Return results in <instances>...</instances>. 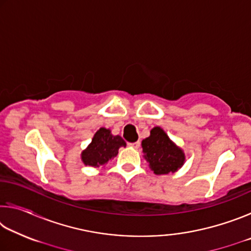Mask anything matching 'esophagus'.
Masks as SVG:
<instances>
[{
  "label": "esophagus",
  "instance_id": "1",
  "mask_svg": "<svg viewBox=\"0 0 251 251\" xmlns=\"http://www.w3.org/2000/svg\"><path fill=\"white\" fill-rule=\"evenodd\" d=\"M128 145H129L130 147L135 148V150H137V148H139V146H141V143H139V142H136V143H129Z\"/></svg>",
  "mask_w": 251,
  "mask_h": 251
}]
</instances>
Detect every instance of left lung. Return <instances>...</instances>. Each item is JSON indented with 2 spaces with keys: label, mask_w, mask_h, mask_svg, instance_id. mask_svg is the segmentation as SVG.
Instances as JSON below:
<instances>
[{
  "label": "left lung",
  "mask_w": 251,
  "mask_h": 251,
  "mask_svg": "<svg viewBox=\"0 0 251 251\" xmlns=\"http://www.w3.org/2000/svg\"><path fill=\"white\" fill-rule=\"evenodd\" d=\"M142 147L144 157L156 175L175 173L185 163V154L181 148L176 146L158 126L151 130L150 137L143 139Z\"/></svg>",
  "instance_id": "left-lung-1"
}]
</instances>
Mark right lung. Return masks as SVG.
I'll return each instance as SVG.
<instances>
[{
  "instance_id": "add662e5",
  "label": "right lung",
  "mask_w": 251,
  "mask_h": 251,
  "mask_svg": "<svg viewBox=\"0 0 251 251\" xmlns=\"http://www.w3.org/2000/svg\"><path fill=\"white\" fill-rule=\"evenodd\" d=\"M126 146L121 136H114L109 129L101 127L96 131L92 143L82 151V160L86 166L100 167L118 154V150Z\"/></svg>"
}]
</instances>
